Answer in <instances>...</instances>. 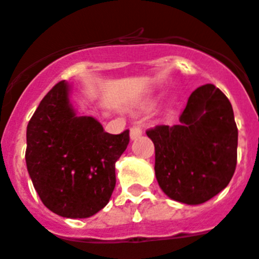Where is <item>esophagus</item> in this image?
<instances>
[{
  "label": "esophagus",
  "instance_id": "obj_1",
  "mask_svg": "<svg viewBox=\"0 0 259 259\" xmlns=\"http://www.w3.org/2000/svg\"><path fill=\"white\" fill-rule=\"evenodd\" d=\"M143 135V130L140 127H137V125H134L131 128V131H130V136H131V140H136L139 137Z\"/></svg>",
  "mask_w": 259,
  "mask_h": 259
}]
</instances>
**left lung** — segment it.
<instances>
[{"mask_svg":"<svg viewBox=\"0 0 259 259\" xmlns=\"http://www.w3.org/2000/svg\"><path fill=\"white\" fill-rule=\"evenodd\" d=\"M146 135L155 148V178L166 196L200 205L223 191L237 162V127L232 105L212 84L198 87L174 125Z\"/></svg>","mask_w":259,"mask_h":259,"instance_id":"1","label":"left lung"}]
</instances>
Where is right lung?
Segmentation results:
<instances>
[{"mask_svg":"<svg viewBox=\"0 0 259 259\" xmlns=\"http://www.w3.org/2000/svg\"><path fill=\"white\" fill-rule=\"evenodd\" d=\"M70 93L63 80L41 100L27 125L26 163L45 206L63 218L81 219L109 202L130 131L105 132L97 119L76 113Z\"/></svg>","mask_w":259,"mask_h":259,"instance_id":"add662e5","label":"right lung"}]
</instances>
